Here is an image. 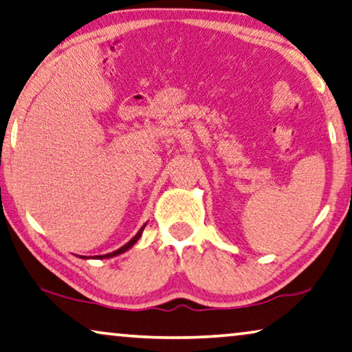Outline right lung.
Listing matches in <instances>:
<instances>
[{"label":"right lung","mask_w":352,"mask_h":352,"mask_svg":"<svg viewBox=\"0 0 352 352\" xmlns=\"http://www.w3.org/2000/svg\"><path fill=\"white\" fill-rule=\"evenodd\" d=\"M145 226H146V224H144V226L139 229V232H138V234H135V235H134V237H133V239H131L128 243H126V245H123V246H122V248L115 250V251H112V253H109V254H101V256H94V258H93V259H109V258H115V256H118V254H123V253H124V251H128L129 248H133V246H134L135 243H138V242H139V239H140V237H142V232H144V229H145ZM80 258H83V259H90V258H87V256H80Z\"/></svg>","instance_id":"add662e5"}]
</instances>
